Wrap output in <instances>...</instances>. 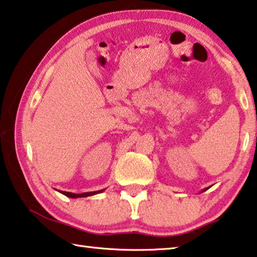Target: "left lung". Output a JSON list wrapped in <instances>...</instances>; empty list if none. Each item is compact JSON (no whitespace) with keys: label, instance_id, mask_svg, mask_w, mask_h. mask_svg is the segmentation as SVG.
Wrapping results in <instances>:
<instances>
[{"label":"left lung","instance_id":"1","mask_svg":"<svg viewBox=\"0 0 257 257\" xmlns=\"http://www.w3.org/2000/svg\"><path fill=\"white\" fill-rule=\"evenodd\" d=\"M206 190H207V189H206ZM206 190H203V191H206Z\"/></svg>","mask_w":257,"mask_h":257}]
</instances>
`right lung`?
I'll return each instance as SVG.
<instances>
[{
	"instance_id": "1",
	"label": "right lung",
	"mask_w": 257,
	"mask_h": 257,
	"mask_svg": "<svg viewBox=\"0 0 257 257\" xmlns=\"http://www.w3.org/2000/svg\"><path fill=\"white\" fill-rule=\"evenodd\" d=\"M104 190H98V191H93V192H84L81 194H76V193H72V192H65V191H59L60 193H63L64 195H66L68 198H83V197H89V195H93V194H98L100 192H103Z\"/></svg>"
}]
</instances>
